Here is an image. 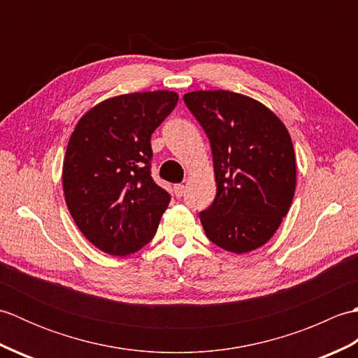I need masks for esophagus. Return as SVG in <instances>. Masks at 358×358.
Wrapping results in <instances>:
<instances>
[{"label":"esophagus","mask_w":358,"mask_h":358,"mask_svg":"<svg viewBox=\"0 0 358 358\" xmlns=\"http://www.w3.org/2000/svg\"><path fill=\"white\" fill-rule=\"evenodd\" d=\"M185 185H175L173 186V194H175V196H177V199H181V196L185 195Z\"/></svg>","instance_id":"34e87169"}]
</instances>
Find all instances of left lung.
<instances>
[{
	"mask_svg": "<svg viewBox=\"0 0 358 358\" xmlns=\"http://www.w3.org/2000/svg\"><path fill=\"white\" fill-rule=\"evenodd\" d=\"M185 104L206 132L217 195L200 212L208 238L245 254L269 241L295 192V155L285 124L262 103L229 90H196Z\"/></svg>",
	"mask_w": 358,
	"mask_h": 358,
	"instance_id": "1",
	"label": "left lung"
}]
</instances>
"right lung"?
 Instances as JSON below:
<instances>
[{"instance_id": "add662e5", "label": "right lung", "mask_w": 358, "mask_h": 358, "mask_svg": "<svg viewBox=\"0 0 358 358\" xmlns=\"http://www.w3.org/2000/svg\"><path fill=\"white\" fill-rule=\"evenodd\" d=\"M178 95L167 90L110 98L75 127L63 164L67 208L103 252L124 257L154 238L171 194L152 178L150 136Z\"/></svg>"}]
</instances>
